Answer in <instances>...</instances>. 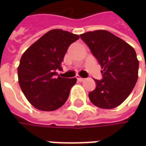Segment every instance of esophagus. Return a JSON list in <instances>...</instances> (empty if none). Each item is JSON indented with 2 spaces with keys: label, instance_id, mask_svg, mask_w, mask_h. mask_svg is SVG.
<instances>
[{
  "label": "esophagus",
  "instance_id": "esophagus-1",
  "mask_svg": "<svg viewBox=\"0 0 146 146\" xmlns=\"http://www.w3.org/2000/svg\"><path fill=\"white\" fill-rule=\"evenodd\" d=\"M76 79H77V80H78V81H80V82H82L84 80V78H82V77H80V76H76Z\"/></svg>",
  "mask_w": 146,
  "mask_h": 146
}]
</instances>
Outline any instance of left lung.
Returning <instances> with one entry per match:
<instances>
[{
    "instance_id": "1",
    "label": "left lung",
    "mask_w": 146,
    "mask_h": 146,
    "mask_svg": "<svg viewBox=\"0 0 146 146\" xmlns=\"http://www.w3.org/2000/svg\"><path fill=\"white\" fill-rule=\"evenodd\" d=\"M80 36L102 69V79H94L96 88L88 93V98L100 108L117 107L130 95L137 81L139 62L136 51L106 30L88 31Z\"/></svg>"
}]
</instances>
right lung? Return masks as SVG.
Masks as SVG:
<instances>
[{"instance_id":"1","label":"right lung","mask_w":146,"mask_h":146,"mask_svg":"<svg viewBox=\"0 0 146 146\" xmlns=\"http://www.w3.org/2000/svg\"><path fill=\"white\" fill-rule=\"evenodd\" d=\"M80 36L69 31H48L23 54L18 68L20 88L36 109L52 111L62 106L76 78L61 77L62 62L67 48Z\"/></svg>"}]
</instances>
